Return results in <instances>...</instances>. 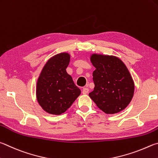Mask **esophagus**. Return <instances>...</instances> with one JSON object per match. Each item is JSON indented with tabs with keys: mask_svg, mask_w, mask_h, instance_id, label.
<instances>
[{
	"mask_svg": "<svg viewBox=\"0 0 158 158\" xmlns=\"http://www.w3.org/2000/svg\"><path fill=\"white\" fill-rule=\"evenodd\" d=\"M88 92H89V89L88 88H83V91H82L83 94H88Z\"/></svg>",
	"mask_w": 158,
	"mask_h": 158,
	"instance_id": "34e87169",
	"label": "esophagus"
}]
</instances>
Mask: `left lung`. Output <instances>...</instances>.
Masks as SVG:
<instances>
[{
    "label": "left lung",
    "mask_w": 158,
    "mask_h": 158,
    "mask_svg": "<svg viewBox=\"0 0 158 158\" xmlns=\"http://www.w3.org/2000/svg\"><path fill=\"white\" fill-rule=\"evenodd\" d=\"M90 61L96 69L93 73L94 88L89 96L105 113L123 110L131 102L135 90L128 68L114 56L93 54Z\"/></svg>",
    "instance_id": "8db88e82"
}]
</instances>
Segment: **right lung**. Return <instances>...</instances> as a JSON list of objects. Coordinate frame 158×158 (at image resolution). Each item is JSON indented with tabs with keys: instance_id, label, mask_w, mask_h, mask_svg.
<instances>
[{
	"instance_id": "add662e5",
	"label": "right lung",
	"mask_w": 158,
	"mask_h": 158,
	"mask_svg": "<svg viewBox=\"0 0 158 158\" xmlns=\"http://www.w3.org/2000/svg\"><path fill=\"white\" fill-rule=\"evenodd\" d=\"M70 56L66 52L54 55L48 60L36 83V99L47 113H65L81 94L72 77L66 72Z\"/></svg>"
}]
</instances>
